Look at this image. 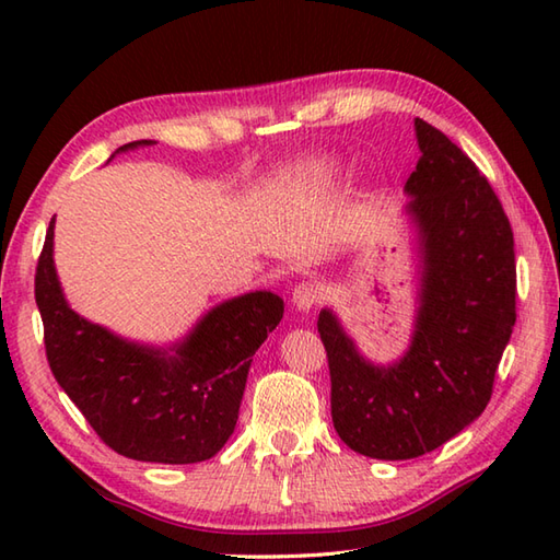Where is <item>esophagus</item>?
<instances>
[{
    "instance_id": "esophagus-1",
    "label": "esophagus",
    "mask_w": 560,
    "mask_h": 560,
    "mask_svg": "<svg viewBox=\"0 0 560 560\" xmlns=\"http://www.w3.org/2000/svg\"><path fill=\"white\" fill-rule=\"evenodd\" d=\"M319 301H323V289H319L313 281H303L293 291V305L303 313H311Z\"/></svg>"
}]
</instances>
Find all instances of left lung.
I'll use <instances>...</instances> for the list:
<instances>
[{
	"label": "left lung",
	"instance_id": "left-lung-1",
	"mask_svg": "<svg viewBox=\"0 0 560 560\" xmlns=\"http://www.w3.org/2000/svg\"><path fill=\"white\" fill-rule=\"evenodd\" d=\"M421 159L407 180L421 231V307L409 351L368 363L337 317H317L331 421L353 452L413 459L479 419L515 327V241L489 180L457 144L416 117Z\"/></svg>",
	"mask_w": 560,
	"mask_h": 560
}]
</instances>
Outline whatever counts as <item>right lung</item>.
Here are the masks:
<instances>
[{
  "instance_id": "right-lung-1",
  "label": "right lung",
  "mask_w": 560,
  "mask_h": 560,
  "mask_svg": "<svg viewBox=\"0 0 560 560\" xmlns=\"http://www.w3.org/2000/svg\"><path fill=\"white\" fill-rule=\"evenodd\" d=\"M151 141H132L120 151ZM52 229L35 267V303L55 380L117 455L195 464L231 438L255 351L281 323L283 301L255 291L201 319L173 355L139 347L79 317L67 305L52 261Z\"/></svg>"
}]
</instances>
